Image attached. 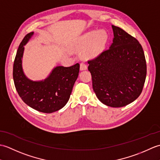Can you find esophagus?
Returning a JSON list of instances; mask_svg holds the SVG:
<instances>
[{
  "label": "esophagus",
  "instance_id": "1",
  "mask_svg": "<svg viewBox=\"0 0 160 160\" xmlns=\"http://www.w3.org/2000/svg\"><path fill=\"white\" fill-rule=\"evenodd\" d=\"M87 69V66L84 63H81L80 64V70L81 71H84V70H86Z\"/></svg>",
  "mask_w": 160,
  "mask_h": 160
}]
</instances>
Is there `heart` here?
<instances>
[{"instance_id":"b5f03b06","label":"heart","mask_w":160,"mask_h":160,"mask_svg":"<svg viewBox=\"0 0 160 160\" xmlns=\"http://www.w3.org/2000/svg\"><path fill=\"white\" fill-rule=\"evenodd\" d=\"M108 41V36L103 30H92L78 37L74 44V49L83 53L84 58H92L103 52Z\"/></svg>"}]
</instances>
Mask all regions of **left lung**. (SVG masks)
Listing matches in <instances>:
<instances>
[{
    "label": "left lung",
    "instance_id": "8db88e82",
    "mask_svg": "<svg viewBox=\"0 0 160 160\" xmlns=\"http://www.w3.org/2000/svg\"><path fill=\"white\" fill-rule=\"evenodd\" d=\"M113 42L96 59L88 62L93 89L102 103L122 107L140 96L147 76L144 53L136 38L112 25Z\"/></svg>",
    "mask_w": 160,
    "mask_h": 160
}]
</instances>
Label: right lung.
<instances>
[{
	"mask_svg": "<svg viewBox=\"0 0 160 160\" xmlns=\"http://www.w3.org/2000/svg\"><path fill=\"white\" fill-rule=\"evenodd\" d=\"M34 32L27 34L20 44L13 62V78L17 92L24 102L42 113H51L65 106L69 101L74 83L78 77L80 64L65 67L56 66L48 76L41 80L27 77L22 69L25 45Z\"/></svg>",
	"mask_w": 160,
	"mask_h": 160,
	"instance_id": "1",
	"label": "right lung"
}]
</instances>
